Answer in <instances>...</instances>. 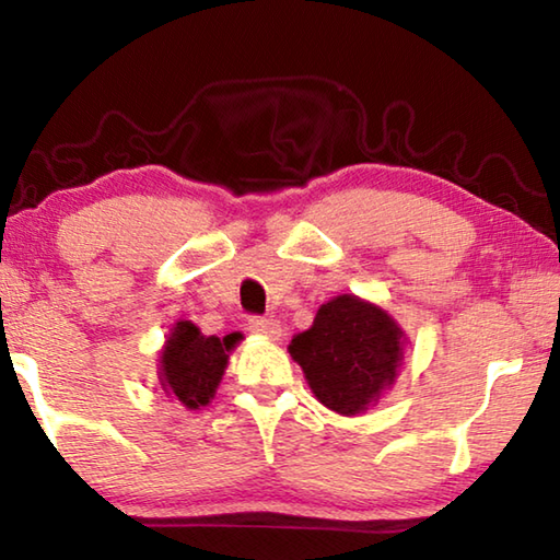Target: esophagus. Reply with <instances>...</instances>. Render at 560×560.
I'll use <instances>...</instances> for the list:
<instances>
[{
  "instance_id": "esophagus-1",
  "label": "esophagus",
  "mask_w": 560,
  "mask_h": 560,
  "mask_svg": "<svg viewBox=\"0 0 560 560\" xmlns=\"http://www.w3.org/2000/svg\"><path fill=\"white\" fill-rule=\"evenodd\" d=\"M249 330H252V334L267 336V338H271V340H277V338L281 336L279 320L267 318V316H252V318H249Z\"/></svg>"
}]
</instances>
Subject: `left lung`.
Here are the masks:
<instances>
[{"label": "left lung", "mask_w": 560, "mask_h": 560, "mask_svg": "<svg viewBox=\"0 0 560 560\" xmlns=\"http://www.w3.org/2000/svg\"><path fill=\"white\" fill-rule=\"evenodd\" d=\"M289 353L320 402L358 415L393 385L402 330L385 311L346 293L318 308L314 326L291 340Z\"/></svg>", "instance_id": "1"}]
</instances>
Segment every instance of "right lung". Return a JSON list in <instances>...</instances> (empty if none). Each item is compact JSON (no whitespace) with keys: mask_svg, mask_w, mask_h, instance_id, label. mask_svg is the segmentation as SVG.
Masks as SVG:
<instances>
[{"mask_svg":"<svg viewBox=\"0 0 560 560\" xmlns=\"http://www.w3.org/2000/svg\"><path fill=\"white\" fill-rule=\"evenodd\" d=\"M240 334L217 338L202 336L200 328L189 320H179L163 350V385L189 410H200L214 397L220 385L226 353L236 343Z\"/></svg>","mask_w":560,"mask_h":560,"instance_id":"1","label":"right lung"}]
</instances>
